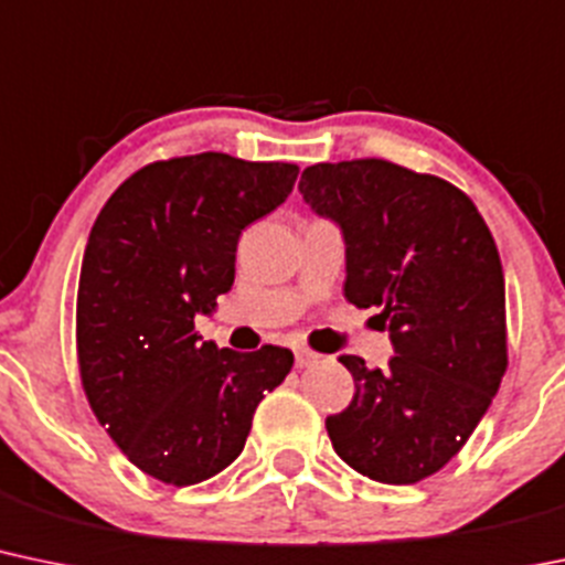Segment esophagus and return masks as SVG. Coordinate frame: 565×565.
Returning a JSON list of instances; mask_svg holds the SVG:
<instances>
[{
	"instance_id": "34e87169",
	"label": "esophagus",
	"mask_w": 565,
	"mask_h": 565,
	"mask_svg": "<svg viewBox=\"0 0 565 565\" xmlns=\"http://www.w3.org/2000/svg\"><path fill=\"white\" fill-rule=\"evenodd\" d=\"M319 362V353L311 349H295V364L297 367H311V364Z\"/></svg>"
}]
</instances>
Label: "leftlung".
Returning a JSON list of instances; mask_svg holds the SVG:
<instances>
[{
  "label": "left lung",
  "mask_w": 565,
  "mask_h": 565,
  "mask_svg": "<svg viewBox=\"0 0 565 565\" xmlns=\"http://www.w3.org/2000/svg\"><path fill=\"white\" fill-rule=\"evenodd\" d=\"M302 201L345 244V300L381 308L388 367L343 353L351 405L327 418L334 454L388 486L445 467L491 407L507 370L504 273L475 203L388 160L316 163Z\"/></svg>",
  "instance_id": "8db88e82"
}]
</instances>
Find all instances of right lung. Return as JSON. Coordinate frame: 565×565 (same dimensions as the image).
Instances as JSON below:
<instances>
[{"label": "right lung", "instance_id": "right-lung-1", "mask_svg": "<svg viewBox=\"0 0 565 565\" xmlns=\"http://www.w3.org/2000/svg\"><path fill=\"white\" fill-rule=\"evenodd\" d=\"M297 166L225 152L145 166L93 222L77 289V356L98 424L141 472L195 486L238 458L289 349L238 353L195 332L231 292L244 227L281 206Z\"/></svg>", "mask_w": 565, "mask_h": 565}]
</instances>
